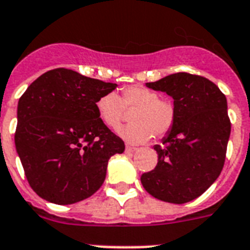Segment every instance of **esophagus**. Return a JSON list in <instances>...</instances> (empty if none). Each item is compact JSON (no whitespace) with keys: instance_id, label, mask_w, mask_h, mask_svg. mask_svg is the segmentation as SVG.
Listing matches in <instances>:
<instances>
[{"instance_id":"obj_1","label":"esophagus","mask_w":250,"mask_h":250,"mask_svg":"<svg viewBox=\"0 0 250 250\" xmlns=\"http://www.w3.org/2000/svg\"><path fill=\"white\" fill-rule=\"evenodd\" d=\"M138 148L137 147H132V146H125V151H127V152H136V151H137Z\"/></svg>"}]
</instances>
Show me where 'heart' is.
Here are the masks:
<instances>
[{
    "label": "heart",
    "instance_id": "obj_1",
    "mask_svg": "<svg viewBox=\"0 0 250 250\" xmlns=\"http://www.w3.org/2000/svg\"><path fill=\"white\" fill-rule=\"evenodd\" d=\"M99 119L112 131H117L125 121V110L131 125L121 131V136L129 144H144L152 135L163 136L170 131L175 122V105L173 102L159 98V94L144 85H128L115 93L104 94L96 100Z\"/></svg>",
    "mask_w": 250,
    "mask_h": 250
}]
</instances>
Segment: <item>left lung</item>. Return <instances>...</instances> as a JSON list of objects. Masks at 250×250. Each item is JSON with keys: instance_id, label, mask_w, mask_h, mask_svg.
I'll use <instances>...</instances> for the list:
<instances>
[{"instance_id": "left-lung-1", "label": "left lung", "mask_w": 250, "mask_h": 250, "mask_svg": "<svg viewBox=\"0 0 250 250\" xmlns=\"http://www.w3.org/2000/svg\"><path fill=\"white\" fill-rule=\"evenodd\" d=\"M174 99L175 122L163 145H155L157 165L141 183L151 196L169 203H187L206 192L219 178L231 131L228 102L208 79L187 72L146 83Z\"/></svg>"}]
</instances>
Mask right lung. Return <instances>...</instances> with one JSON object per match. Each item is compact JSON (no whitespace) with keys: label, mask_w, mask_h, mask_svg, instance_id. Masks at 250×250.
I'll use <instances>...</instances> for the list:
<instances>
[{"label":"right lung","mask_w":250,"mask_h":250,"mask_svg":"<svg viewBox=\"0 0 250 250\" xmlns=\"http://www.w3.org/2000/svg\"><path fill=\"white\" fill-rule=\"evenodd\" d=\"M115 87L56 68L21 95L15 146L25 177L43 200L71 205L93 196L104 183L108 160L125 151V142L100 121L95 105Z\"/></svg>","instance_id":"1"}]
</instances>
